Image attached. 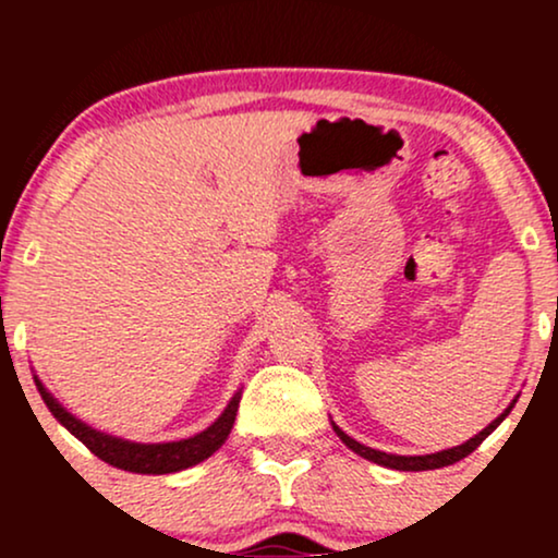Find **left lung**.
I'll use <instances>...</instances> for the list:
<instances>
[{
	"mask_svg": "<svg viewBox=\"0 0 558 558\" xmlns=\"http://www.w3.org/2000/svg\"><path fill=\"white\" fill-rule=\"evenodd\" d=\"M511 407H514V403H511ZM511 407L506 409L504 414H498V417L493 420L490 425L485 427V430H480V433L475 435V438L466 440V444L444 448V451H435V453H422V457H401V453L377 451V448L364 446V444H360V440L351 438V435H345V433L341 430V427L336 425V422H332V430H336L338 438H341L343 444L351 448V451L360 453L362 459H369V462H375V464H380V466H388V470H399V472H425V470H440V466L457 464L459 459L470 457V453L475 451V448H477L480 444H483V440L488 438V435H490L493 430H496L498 425H501V422L506 420V414L511 412Z\"/></svg>",
	"mask_w": 558,
	"mask_h": 558,
	"instance_id": "left-lung-1",
	"label": "left lung"
}]
</instances>
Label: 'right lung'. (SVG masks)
Listing matches in <instances>:
<instances>
[{
    "mask_svg": "<svg viewBox=\"0 0 558 558\" xmlns=\"http://www.w3.org/2000/svg\"><path fill=\"white\" fill-rule=\"evenodd\" d=\"M38 393H41L44 403L49 407V412L54 414L57 422L62 427H68L75 438L81 440L94 457H99L101 462L118 466V470L125 472H136V475H170V472H181L189 470L204 459H209L213 453L228 440L230 430H233L235 422V412H239V401H241V388L235 390L233 399L228 401V407L222 409V414L217 417L207 430L191 435V438H181V440H168V444H138V440H125L118 438V435L94 430L92 425L81 422L78 417L68 412L60 401L44 388V383L38 380V375H34Z\"/></svg>",
    "mask_w": 558,
    "mask_h": 558,
    "instance_id": "obj_1",
    "label": "right lung"
}]
</instances>
